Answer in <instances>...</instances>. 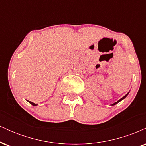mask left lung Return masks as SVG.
<instances>
[{
  "label": "left lung",
  "instance_id": "obj_1",
  "mask_svg": "<svg viewBox=\"0 0 146 146\" xmlns=\"http://www.w3.org/2000/svg\"><path fill=\"white\" fill-rule=\"evenodd\" d=\"M128 93H127V94H126V95H125L124 97H123V98H121V99H120V100H118V101H117V102H115V103H114V104H112V105H113H113H115V104H117V103H118V102H119L120 101H121V100H123V99H124V98H126V96H127V95H128Z\"/></svg>",
  "mask_w": 146,
  "mask_h": 146
}]
</instances>
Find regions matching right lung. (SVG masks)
Masks as SVG:
<instances>
[{"label": "right lung", "mask_w": 146, "mask_h": 146, "mask_svg": "<svg viewBox=\"0 0 146 146\" xmlns=\"http://www.w3.org/2000/svg\"><path fill=\"white\" fill-rule=\"evenodd\" d=\"M28 102H29V103L31 104H32L33 106H37L36 104H34V103H33V102H30V101H28Z\"/></svg>", "instance_id": "right-lung-1"}]
</instances>
